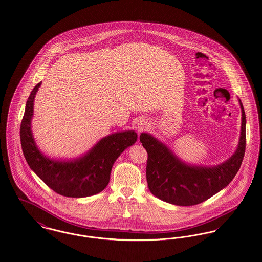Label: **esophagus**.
<instances>
[{
  "mask_svg": "<svg viewBox=\"0 0 262 262\" xmlns=\"http://www.w3.org/2000/svg\"><path fill=\"white\" fill-rule=\"evenodd\" d=\"M145 127H146V124H145V122L142 121V120L138 121L137 123H136V129H137L138 132L143 131V130L145 129Z\"/></svg>",
  "mask_w": 262,
  "mask_h": 262,
  "instance_id": "1",
  "label": "esophagus"
}]
</instances>
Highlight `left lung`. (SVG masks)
I'll return each instance as SVG.
<instances>
[{"instance_id": "obj_1", "label": "left lung", "mask_w": 262, "mask_h": 262, "mask_svg": "<svg viewBox=\"0 0 262 262\" xmlns=\"http://www.w3.org/2000/svg\"><path fill=\"white\" fill-rule=\"evenodd\" d=\"M242 110L238 144L234 154L217 165L185 163L165 143L143 132L140 141L148 152L146 176L148 187L157 198L178 206H192L206 201L224 189L238 171L246 151V113Z\"/></svg>"}]
</instances>
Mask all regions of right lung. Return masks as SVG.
<instances>
[{
  "instance_id": "1",
  "label": "right lung",
  "mask_w": 262,
  "mask_h": 262,
  "mask_svg": "<svg viewBox=\"0 0 262 262\" xmlns=\"http://www.w3.org/2000/svg\"><path fill=\"white\" fill-rule=\"evenodd\" d=\"M40 85L41 82L30 93L20 124V144L28 165L46 185L60 195L82 198L101 192L110 182L114 162L136 143L137 133L134 130L112 133L75 159L49 158L37 147L31 130L34 97Z\"/></svg>"
}]
</instances>
